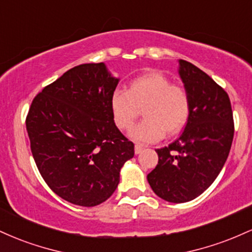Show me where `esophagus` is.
Here are the masks:
<instances>
[{
    "mask_svg": "<svg viewBox=\"0 0 252 252\" xmlns=\"http://www.w3.org/2000/svg\"><path fill=\"white\" fill-rule=\"evenodd\" d=\"M143 150V147L142 146H140V144H135V154L137 155V154H140L141 152H142Z\"/></svg>",
    "mask_w": 252,
    "mask_h": 252,
    "instance_id": "34e87169",
    "label": "esophagus"
}]
</instances>
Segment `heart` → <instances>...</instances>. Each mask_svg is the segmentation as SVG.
I'll use <instances>...</instances> for the list:
<instances>
[{"label":"heart","mask_w":252,"mask_h":252,"mask_svg":"<svg viewBox=\"0 0 252 252\" xmlns=\"http://www.w3.org/2000/svg\"><path fill=\"white\" fill-rule=\"evenodd\" d=\"M144 108L143 117L130 130L129 137L138 143H154L166 131L176 134L186 126L190 112V100L186 90L173 85L158 72L135 78L128 91L116 90L110 98L114 122L121 130H128Z\"/></svg>","instance_id":"heart-1"}]
</instances>
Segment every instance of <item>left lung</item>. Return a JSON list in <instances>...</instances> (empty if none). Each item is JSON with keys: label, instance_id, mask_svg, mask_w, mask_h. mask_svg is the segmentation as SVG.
<instances>
[{"label": "left lung", "instance_id": "left-lung-1", "mask_svg": "<svg viewBox=\"0 0 252 252\" xmlns=\"http://www.w3.org/2000/svg\"><path fill=\"white\" fill-rule=\"evenodd\" d=\"M178 63L190 100L189 117L178 140L156 149L158 166L147 175L155 194L174 204L193 200L213 184L226 162L235 132L226 92L193 63Z\"/></svg>", "mask_w": 252, "mask_h": 252}]
</instances>
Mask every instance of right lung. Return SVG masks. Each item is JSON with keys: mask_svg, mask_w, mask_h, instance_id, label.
Segmentation results:
<instances>
[{"mask_svg": "<svg viewBox=\"0 0 252 252\" xmlns=\"http://www.w3.org/2000/svg\"><path fill=\"white\" fill-rule=\"evenodd\" d=\"M120 78L104 63H82L46 86L32 103L26 128L48 187L78 206H97L120 184L134 143L118 130L110 98Z\"/></svg>", "mask_w": 252, "mask_h": 252, "instance_id": "obj_1", "label": "right lung"}]
</instances>
